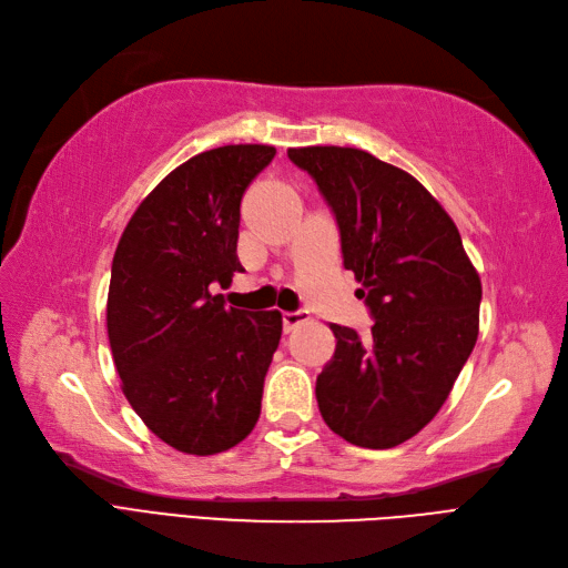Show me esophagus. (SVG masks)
Instances as JSON below:
<instances>
[{
	"label": "esophagus",
	"instance_id": "obj_1",
	"mask_svg": "<svg viewBox=\"0 0 568 568\" xmlns=\"http://www.w3.org/2000/svg\"><path fill=\"white\" fill-rule=\"evenodd\" d=\"M306 321H308V311H302V308L300 311H285V314H283V331L292 333L295 327H300Z\"/></svg>",
	"mask_w": 568,
	"mask_h": 568
}]
</instances>
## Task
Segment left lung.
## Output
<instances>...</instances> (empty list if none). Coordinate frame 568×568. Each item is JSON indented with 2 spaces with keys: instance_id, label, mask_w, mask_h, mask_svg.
I'll return each instance as SVG.
<instances>
[{
  "instance_id": "obj_1",
  "label": "left lung",
  "mask_w": 568,
  "mask_h": 568,
  "mask_svg": "<svg viewBox=\"0 0 568 568\" xmlns=\"http://www.w3.org/2000/svg\"><path fill=\"white\" fill-rule=\"evenodd\" d=\"M287 158L331 207L344 268L373 327L331 325L335 356L316 379L325 425L361 448L408 442L444 406L479 335L481 281L453 219L408 172L358 149Z\"/></svg>"
}]
</instances>
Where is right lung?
Returning <instances> with one entry per match:
<instances>
[{
  "instance_id": "add662e5",
  "label": "right lung",
  "mask_w": 568,
  "mask_h": 568,
  "mask_svg": "<svg viewBox=\"0 0 568 568\" xmlns=\"http://www.w3.org/2000/svg\"><path fill=\"white\" fill-rule=\"evenodd\" d=\"M273 145H222L179 164L126 224L108 287V339L122 392L164 444L214 455L241 444L262 410L278 311L226 306L241 200Z\"/></svg>"
}]
</instances>
